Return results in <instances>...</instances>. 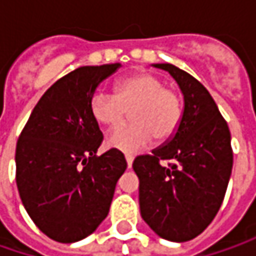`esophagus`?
I'll use <instances>...</instances> for the list:
<instances>
[{"mask_svg": "<svg viewBox=\"0 0 256 256\" xmlns=\"http://www.w3.org/2000/svg\"><path fill=\"white\" fill-rule=\"evenodd\" d=\"M125 160H126V165H128V168H131L134 162L132 155H131V154H126V155H125Z\"/></svg>", "mask_w": 256, "mask_h": 256, "instance_id": "34e87169", "label": "esophagus"}]
</instances>
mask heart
<instances>
[{"label":"heart","instance_id":"obj_1","mask_svg":"<svg viewBox=\"0 0 256 256\" xmlns=\"http://www.w3.org/2000/svg\"><path fill=\"white\" fill-rule=\"evenodd\" d=\"M94 121L108 130L116 128L130 112L132 125L110 134L106 145L122 152H138L152 142L171 140L184 116L180 94L164 86L151 72H134L114 84L112 95L95 94L90 101Z\"/></svg>","mask_w":256,"mask_h":256}]
</instances>
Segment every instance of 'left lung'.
<instances>
[{
	"label": "left lung",
	"mask_w": 256,
	"mask_h": 256,
	"mask_svg": "<svg viewBox=\"0 0 256 256\" xmlns=\"http://www.w3.org/2000/svg\"><path fill=\"white\" fill-rule=\"evenodd\" d=\"M170 72L184 95V116L171 140L132 164L140 178L141 216L158 236L185 242L215 218L231 178V132L206 88L172 64ZM171 160L168 167L160 161Z\"/></svg>",
	"instance_id": "8db88e82"
}]
</instances>
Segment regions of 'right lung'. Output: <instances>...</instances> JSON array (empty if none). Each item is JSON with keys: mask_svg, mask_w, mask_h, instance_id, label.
Returning <instances> with one entry per match:
<instances>
[{"mask_svg": "<svg viewBox=\"0 0 256 256\" xmlns=\"http://www.w3.org/2000/svg\"><path fill=\"white\" fill-rule=\"evenodd\" d=\"M121 66H81L58 80L35 105L16 142V186L25 211L46 236L72 244L106 218L124 154L96 156L102 132L90 112L98 85Z\"/></svg>", "mask_w": 256, "mask_h": 256, "instance_id": "1", "label": "right lung"}]
</instances>
